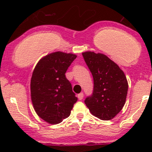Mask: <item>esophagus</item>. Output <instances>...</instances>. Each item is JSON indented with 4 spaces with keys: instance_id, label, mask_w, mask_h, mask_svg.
I'll return each instance as SVG.
<instances>
[{
    "instance_id": "34e87169",
    "label": "esophagus",
    "mask_w": 152,
    "mask_h": 152,
    "mask_svg": "<svg viewBox=\"0 0 152 152\" xmlns=\"http://www.w3.org/2000/svg\"><path fill=\"white\" fill-rule=\"evenodd\" d=\"M83 97H84V93H80L79 94H78V99H79V100H82Z\"/></svg>"
}]
</instances>
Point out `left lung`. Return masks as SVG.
Wrapping results in <instances>:
<instances>
[{
    "label": "left lung",
    "mask_w": 152,
    "mask_h": 152,
    "mask_svg": "<svg viewBox=\"0 0 152 152\" xmlns=\"http://www.w3.org/2000/svg\"><path fill=\"white\" fill-rule=\"evenodd\" d=\"M93 77V91L85 99L90 113L103 121L113 119L124 107L128 82L123 70L102 53H82Z\"/></svg>",
    "instance_id": "left-lung-1"
}]
</instances>
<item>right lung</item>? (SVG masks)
Returning a JSON list of instances; mask_svg holds the SVG:
<instances>
[{
    "instance_id": "right-lung-1",
    "label": "right lung",
    "mask_w": 152,
    "mask_h": 152,
    "mask_svg": "<svg viewBox=\"0 0 152 152\" xmlns=\"http://www.w3.org/2000/svg\"><path fill=\"white\" fill-rule=\"evenodd\" d=\"M76 55L57 51L39 61L31 79V97L37 114L50 124L68 117L77 102L72 85L65 76Z\"/></svg>"
}]
</instances>
